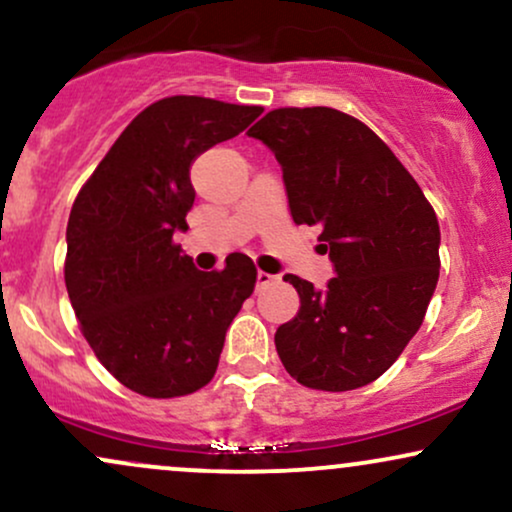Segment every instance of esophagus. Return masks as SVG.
<instances>
[{"mask_svg":"<svg viewBox=\"0 0 512 512\" xmlns=\"http://www.w3.org/2000/svg\"><path fill=\"white\" fill-rule=\"evenodd\" d=\"M276 281H279V276L267 274V272H257V286H260V289H264V286H272V284H276Z\"/></svg>","mask_w":512,"mask_h":512,"instance_id":"34e87169","label":"esophagus"}]
</instances>
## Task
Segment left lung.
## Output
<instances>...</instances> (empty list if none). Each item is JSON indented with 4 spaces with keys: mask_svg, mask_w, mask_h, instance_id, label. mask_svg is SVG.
<instances>
[{
    "mask_svg": "<svg viewBox=\"0 0 512 512\" xmlns=\"http://www.w3.org/2000/svg\"><path fill=\"white\" fill-rule=\"evenodd\" d=\"M284 170L296 223L320 228L337 276L274 334L291 378L346 392L378 380L419 332L438 284L436 211L373 129L334 108H279L248 129Z\"/></svg>",
    "mask_w": 512,
    "mask_h": 512,
    "instance_id": "obj_1",
    "label": "left lung"
}]
</instances>
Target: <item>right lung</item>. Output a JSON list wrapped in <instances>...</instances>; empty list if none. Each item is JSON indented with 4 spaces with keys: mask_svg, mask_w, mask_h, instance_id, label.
<instances>
[{
    "mask_svg": "<svg viewBox=\"0 0 512 512\" xmlns=\"http://www.w3.org/2000/svg\"><path fill=\"white\" fill-rule=\"evenodd\" d=\"M260 105L202 96L151 103L74 199L64 284L93 354L129 390L168 399L214 378L226 330L255 291L250 257L199 272L173 243L195 204L190 168L233 139Z\"/></svg>",
    "mask_w": 512,
    "mask_h": 512,
    "instance_id": "1",
    "label": "right lung"
}]
</instances>
